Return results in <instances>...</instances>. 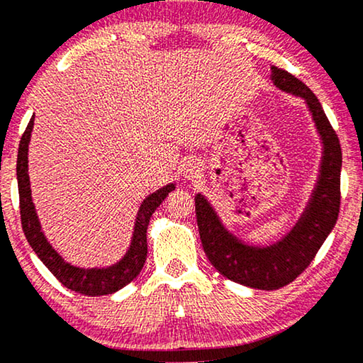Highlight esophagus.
<instances>
[{
	"label": "esophagus",
	"mask_w": 363,
	"mask_h": 363,
	"mask_svg": "<svg viewBox=\"0 0 363 363\" xmlns=\"http://www.w3.org/2000/svg\"><path fill=\"white\" fill-rule=\"evenodd\" d=\"M199 166L196 163H187L186 167H184V174H186L187 179H196V177H199Z\"/></svg>",
	"instance_id": "obj_1"
}]
</instances>
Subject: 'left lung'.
Segmentation results:
<instances>
[{"mask_svg": "<svg viewBox=\"0 0 363 363\" xmlns=\"http://www.w3.org/2000/svg\"><path fill=\"white\" fill-rule=\"evenodd\" d=\"M279 89L306 101L324 145L321 176L316 191L298 225L282 241L270 247L242 245L220 223L218 216L202 196L196 197L200 241L212 266L236 284L259 290H277L289 285L310 266L324 240L337 221L340 207V166L342 151L336 130L308 86L282 68H270Z\"/></svg>", "mask_w": 363, "mask_h": 363, "instance_id": "obj_1", "label": "left lung"}]
</instances>
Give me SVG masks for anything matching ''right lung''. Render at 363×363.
I'll use <instances>...</instances> for the list:
<instances>
[{"mask_svg":"<svg viewBox=\"0 0 363 363\" xmlns=\"http://www.w3.org/2000/svg\"><path fill=\"white\" fill-rule=\"evenodd\" d=\"M34 127V116L30 122L27 123L23 137L19 142L18 151V187H19V208H21V223H23V231L29 241L32 250L35 251L40 261L45 264V267L55 275L58 282L67 286V289L77 291L81 295H109L113 291L121 290L122 286L132 282V280L140 274L143 269V264L147 261V230L151 215L160 207L161 202L169 196L171 191H174V186L169 184L158 192L151 194L140 207L137 216V225H135L132 246L121 262L116 264L109 269H78L69 266L63 259L58 256L55 250L48 245V241L43 236L40 230L39 218L35 215L34 203H32L30 196V184L29 174H27V150H29L30 132Z\"/></svg>","mask_w":363,"mask_h":363,"instance_id":"add662e5","label":"right lung"}]
</instances>
